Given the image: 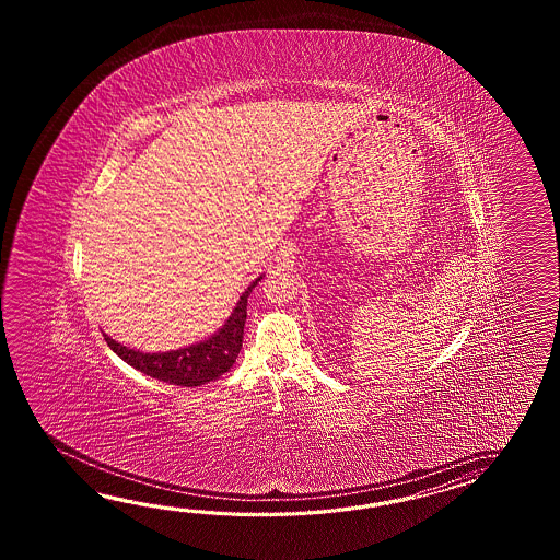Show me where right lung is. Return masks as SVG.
Returning a JSON list of instances; mask_svg holds the SVG:
<instances>
[{"mask_svg": "<svg viewBox=\"0 0 560 560\" xmlns=\"http://www.w3.org/2000/svg\"><path fill=\"white\" fill-rule=\"evenodd\" d=\"M258 280L252 282L248 290L240 296L238 306L228 318L224 328H220V332L203 340L200 345L179 348L172 352H162V354H143L140 350H131V348L118 345L107 334H104V338H106L107 346L124 362H128L133 369L140 370L152 378H158V381L170 382L176 386H200L206 382L215 381L232 369L238 358L242 338H244L248 296H250L252 288L258 284Z\"/></svg>", "mask_w": 560, "mask_h": 560, "instance_id": "obj_1", "label": "right lung"}]
</instances>
